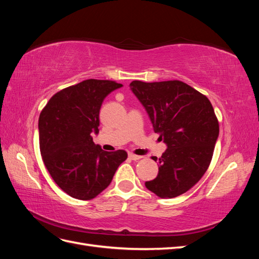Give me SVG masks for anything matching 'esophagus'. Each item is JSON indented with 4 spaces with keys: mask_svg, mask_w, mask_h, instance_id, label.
Instances as JSON below:
<instances>
[{
    "mask_svg": "<svg viewBox=\"0 0 259 259\" xmlns=\"http://www.w3.org/2000/svg\"><path fill=\"white\" fill-rule=\"evenodd\" d=\"M128 158H130L131 160L137 161V160H139V159H142V156H140V155H137V154H134L133 152H130V153H128Z\"/></svg>",
    "mask_w": 259,
    "mask_h": 259,
    "instance_id": "esophagus-1",
    "label": "esophagus"
}]
</instances>
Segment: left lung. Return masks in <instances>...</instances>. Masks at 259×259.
Returning a JSON list of instances; mask_svg holds the SVG:
<instances>
[{"instance_id":"1","label":"left lung","mask_w":259,"mask_h":259,"mask_svg":"<svg viewBox=\"0 0 259 259\" xmlns=\"http://www.w3.org/2000/svg\"><path fill=\"white\" fill-rule=\"evenodd\" d=\"M131 89L147 110L153 130L167 145L159 174L145 185L162 199L187 192L207 170L219 124L208 98L182 81H133Z\"/></svg>"}]
</instances>
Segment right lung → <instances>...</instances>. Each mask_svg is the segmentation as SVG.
Returning <instances> with one entry per match:
<instances>
[{
    "label": "right lung",
    "instance_id": "add662e5",
    "mask_svg": "<svg viewBox=\"0 0 259 259\" xmlns=\"http://www.w3.org/2000/svg\"><path fill=\"white\" fill-rule=\"evenodd\" d=\"M122 84L90 79L57 92L38 119L42 160L62 191L92 200L110 185L125 150L104 151L93 142L98 134L99 110L108 94Z\"/></svg>",
    "mask_w": 259,
    "mask_h": 259
}]
</instances>
